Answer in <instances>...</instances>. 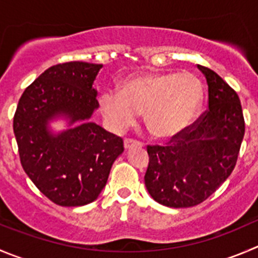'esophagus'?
<instances>
[{"instance_id":"esophagus-1","label":"esophagus","mask_w":258,"mask_h":258,"mask_svg":"<svg viewBox=\"0 0 258 258\" xmlns=\"http://www.w3.org/2000/svg\"><path fill=\"white\" fill-rule=\"evenodd\" d=\"M142 143L138 141H134V139H125L124 141V148L125 151H131L132 148H136V147H141Z\"/></svg>"}]
</instances>
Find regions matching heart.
Segmentation results:
<instances>
[{"label": "heart", "instance_id": "b5f03b06", "mask_svg": "<svg viewBox=\"0 0 258 258\" xmlns=\"http://www.w3.org/2000/svg\"><path fill=\"white\" fill-rule=\"evenodd\" d=\"M204 88L191 73H147L127 78L119 91L106 88L99 97L100 110L112 131L122 132L144 112L152 136L170 139L182 133L200 111Z\"/></svg>", "mask_w": 258, "mask_h": 258}]
</instances>
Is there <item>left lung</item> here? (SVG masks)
Segmentation results:
<instances>
[{
	"label": "left lung",
	"instance_id": "8db88e82",
	"mask_svg": "<svg viewBox=\"0 0 258 258\" xmlns=\"http://www.w3.org/2000/svg\"><path fill=\"white\" fill-rule=\"evenodd\" d=\"M207 78L208 110L167 146H148L144 182L164 207L190 208L207 200L230 176L244 136L237 92L214 71L198 64Z\"/></svg>",
	"mask_w": 258,
	"mask_h": 258
}]
</instances>
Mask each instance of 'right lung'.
<instances>
[{"label": "right lung", "instance_id": "right-lung-1", "mask_svg": "<svg viewBox=\"0 0 258 258\" xmlns=\"http://www.w3.org/2000/svg\"><path fill=\"white\" fill-rule=\"evenodd\" d=\"M102 64L67 62L44 71L21 95L14 116L21 166L34 185L60 207H82L99 198L120 137L90 121L99 107L92 87ZM63 117L69 129L54 135L48 121Z\"/></svg>", "mask_w": 258, "mask_h": 258}]
</instances>
